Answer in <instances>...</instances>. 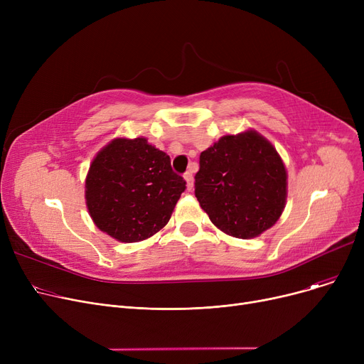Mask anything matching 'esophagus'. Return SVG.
<instances>
[{
	"label": "esophagus",
	"mask_w": 364,
	"mask_h": 364,
	"mask_svg": "<svg viewBox=\"0 0 364 364\" xmlns=\"http://www.w3.org/2000/svg\"><path fill=\"white\" fill-rule=\"evenodd\" d=\"M184 180H186V183H187V188L192 190V187H193V174H192V171H187V172H186V174H184Z\"/></svg>",
	"instance_id": "esophagus-1"
}]
</instances>
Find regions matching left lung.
<instances>
[{"mask_svg":"<svg viewBox=\"0 0 364 364\" xmlns=\"http://www.w3.org/2000/svg\"><path fill=\"white\" fill-rule=\"evenodd\" d=\"M195 196L221 232L252 239L282 215L286 169L276 149L258 132L224 136L200 153Z\"/></svg>","mask_w":364,"mask_h":364,"instance_id":"left-lung-1","label":"left lung"}]
</instances>
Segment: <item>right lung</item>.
I'll return each instance as SVG.
<instances>
[{"label": "right lung", "instance_id": "obj_1", "mask_svg": "<svg viewBox=\"0 0 364 364\" xmlns=\"http://www.w3.org/2000/svg\"><path fill=\"white\" fill-rule=\"evenodd\" d=\"M186 180L146 139H117L94 158L85 180L88 213L102 232L139 242L169 221Z\"/></svg>", "mask_w": 364, "mask_h": 364}]
</instances>
